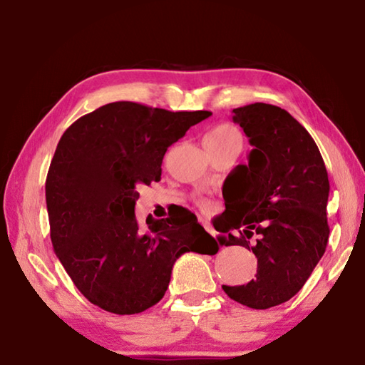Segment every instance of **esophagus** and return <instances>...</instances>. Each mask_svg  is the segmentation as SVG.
Returning <instances> with one entry per match:
<instances>
[{
	"mask_svg": "<svg viewBox=\"0 0 365 365\" xmlns=\"http://www.w3.org/2000/svg\"><path fill=\"white\" fill-rule=\"evenodd\" d=\"M199 223H201V225H202V226L205 227V231H207V232H209V234H212V235H213V234H215V231H213V227H212V226H210L209 223H207V221H205L204 218H199Z\"/></svg>",
	"mask_w": 365,
	"mask_h": 365,
	"instance_id": "1",
	"label": "esophagus"
}]
</instances>
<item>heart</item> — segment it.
<instances>
[{
  "mask_svg": "<svg viewBox=\"0 0 365 365\" xmlns=\"http://www.w3.org/2000/svg\"><path fill=\"white\" fill-rule=\"evenodd\" d=\"M230 144H240L242 145V135L231 125H218L204 135V145H230Z\"/></svg>",
  "mask_w": 365,
  "mask_h": 365,
  "instance_id": "heart-1",
  "label": "heart"
}]
</instances>
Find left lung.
Here are the masks:
<instances>
[{"instance_id":"obj_1","label":"left lung","mask_w":365,"mask_h":365,"mask_svg":"<svg viewBox=\"0 0 365 365\" xmlns=\"http://www.w3.org/2000/svg\"><path fill=\"white\" fill-rule=\"evenodd\" d=\"M232 113L253 148L248 164L225 180L226 210L213 226L223 232L221 245L252 250L258 270L255 280L223 289L235 302L266 310L289 301L323 258L329 178L315 140L282 107L255 103Z\"/></svg>"}]
</instances>
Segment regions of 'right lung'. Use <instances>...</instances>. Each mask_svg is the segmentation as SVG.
<instances>
[{"instance_id":"right-lung-1","label":"right lung","mask_w":365,"mask_h":365,"mask_svg":"<svg viewBox=\"0 0 365 365\" xmlns=\"http://www.w3.org/2000/svg\"><path fill=\"white\" fill-rule=\"evenodd\" d=\"M207 110L169 112L118 101L74 121L46 180L50 239L77 289L106 312L134 315L158 304L183 253L218 247L187 209L169 218L134 215L138 188L161 180L168 148Z\"/></svg>"}]
</instances>
